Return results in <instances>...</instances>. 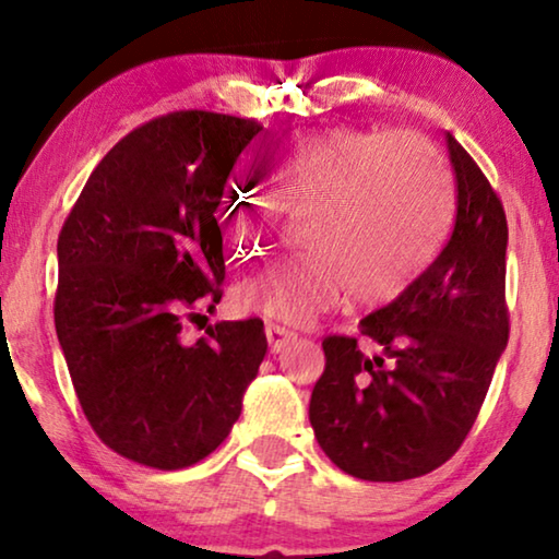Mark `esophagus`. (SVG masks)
<instances>
[{"instance_id": "34e87169", "label": "esophagus", "mask_w": 559, "mask_h": 559, "mask_svg": "<svg viewBox=\"0 0 559 559\" xmlns=\"http://www.w3.org/2000/svg\"><path fill=\"white\" fill-rule=\"evenodd\" d=\"M264 333H266V341H270V350L272 354H280V350H285L289 343H293L297 335L293 333V331H287V328H282V325H274V323H266V328H264Z\"/></svg>"}]
</instances>
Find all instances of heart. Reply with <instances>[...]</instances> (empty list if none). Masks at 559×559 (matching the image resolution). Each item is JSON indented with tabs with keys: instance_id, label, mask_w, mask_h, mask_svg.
<instances>
[{
	"instance_id": "obj_1",
	"label": "heart",
	"mask_w": 559,
	"mask_h": 559,
	"mask_svg": "<svg viewBox=\"0 0 559 559\" xmlns=\"http://www.w3.org/2000/svg\"><path fill=\"white\" fill-rule=\"evenodd\" d=\"M274 203L249 186L228 188L216 226L236 254L264 247L274 221L305 216L302 247L243 280V310L310 323L343 295L361 305L400 297L430 262L448 224V180L438 152L412 132L328 129L297 134L272 159Z\"/></svg>"
}]
</instances>
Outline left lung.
Segmentation results:
<instances>
[{"label": "left lung", "mask_w": 559, "mask_h": 559, "mask_svg": "<svg viewBox=\"0 0 559 559\" xmlns=\"http://www.w3.org/2000/svg\"><path fill=\"white\" fill-rule=\"evenodd\" d=\"M455 224L432 264L361 320L377 343L328 335L325 371L310 396L323 453L364 480H407L440 468L476 423L509 341L503 205L453 134Z\"/></svg>", "instance_id": "8db88e82"}]
</instances>
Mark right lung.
Masks as SVG:
<instances>
[{
    "instance_id": "1",
    "label": "right lung",
    "mask_w": 559,
    "mask_h": 559,
    "mask_svg": "<svg viewBox=\"0 0 559 559\" xmlns=\"http://www.w3.org/2000/svg\"><path fill=\"white\" fill-rule=\"evenodd\" d=\"M251 119L175 111L114 144L58 236L56 333L81 409L114 453L159 471L211 455L266 354L259 318L182 341L226 277L216 209Z\"/></svg>"
}]
</instances>
